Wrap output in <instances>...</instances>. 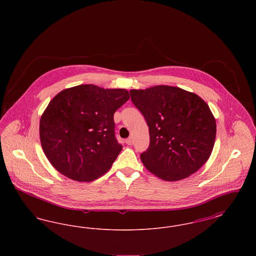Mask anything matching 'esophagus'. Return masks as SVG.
I'll list each match as a JSON object with an SVG mask.
<instances>
[{
	"mask_svg": "<svg viewBox=\"0 0 256 256\" xmlns=\"http://www.w3.org/2000/svg\"><path fill=\"white\" fill-rule=\"evenodd\" d=\"M126 143L128 145H132L134 144V138L132 137H128L126 140Z\"/></svg>",
	"mask_w": 256,
	"mask_h": 256,
	"instance_id": "1",
	"label": "esophagus"
}]
</instances>
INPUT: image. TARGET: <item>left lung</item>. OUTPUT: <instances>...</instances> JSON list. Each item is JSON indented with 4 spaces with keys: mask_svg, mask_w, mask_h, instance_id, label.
Masks as SVG:
<instances>
[{
    "mask_svg": "<svg viewBox=\"0 0 256 256\" xmlns=\"http://www.w3.org/2000/svg\"><path fill=\"white\" fill-rule=\"evenodd\" d=\"M130 93L148 126L150 146L141 154L146 169L166 182L180 180L198 170L209 158L216 138V121L206 102L174 86Z\"/></svg>",
    "mask_w": 256,
    "mask_h": 256,
    "instance_id": "obj_1",
    "label": "left lung"
}]
</instances>
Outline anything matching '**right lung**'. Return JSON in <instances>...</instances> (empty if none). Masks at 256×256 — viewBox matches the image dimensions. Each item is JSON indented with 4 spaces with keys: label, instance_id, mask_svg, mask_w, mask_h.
<instances>
[{
    "label": "right lung",
    "instance_id": "add662e5",
    "mask_svg": "<svg viewBox=\"0 0 256 256\" xmlns=\"http://www.w3.org/2000/svg\"><path fill=\"white\" fill-rule=\"evenodd\" d=\"M126 89L82 84L62 90L50 102L39 124L50 163L76 182H93L110 170L122 150L114 113L128 102Z\"/></svg>",
    "mask_w": 256,
    "mask_h": 256
}]
</instances>
